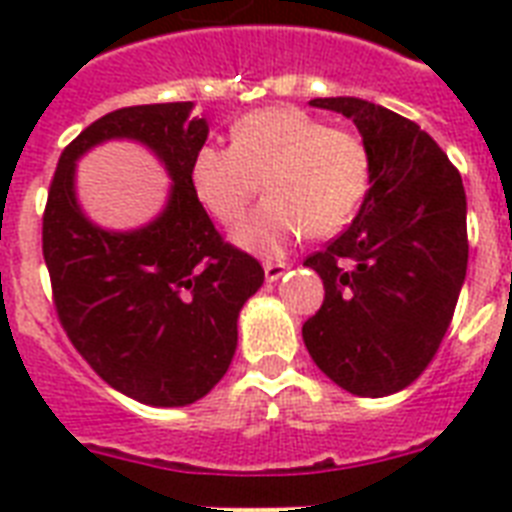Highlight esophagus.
I'll list each match as a JSON object with an SVG mask.
<instances>
[{
    "instance_id": "obj_1",
    "label": "esophagus",
    "mask_w": 512,
    "mask_h": 512,
    "mask_svg": "<svg viewBox=\"0 0 512 512\" xmlns=\"http://www.w3.org/2000/svg\"><path fill=\"white\" fill-rule=\"evenodd\" d=\"M263 268H265V279H268V281H279L281 276L287 273L289 265L287 263H265Z\"/></svg>"
}]
</instances>
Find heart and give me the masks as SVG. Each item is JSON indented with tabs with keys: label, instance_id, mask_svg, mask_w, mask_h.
Returning <instances> with one entry per match:
<instances>
[{
	"label": "heart",
	"instance_id": "1",
	"mask_svg": "<svg viewBox=\"0 0 512 512\" xmlns=\"http://www.w3.org/2000/svg\"><path fill=\"white\" fill-rule=\"evenodd\" d=\"M196 196L220 223H236L260 180L268 199L233 231L255 255H279L305 233L327 239L348 223L369 185V154L353 132L297 108H265L231 127V148L204 146L191 162Z\"/></svg>",
	"mask_w": 512,
	"mask_h": 512
}]
</instances>
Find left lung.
Listing matches in <instances>:
<instances>
[{"label": "left lung", "mask_w": 512, "mask_h": 512, "mask_svg": "<svg viewBox=\"0 0 512 512\" xmlns=\"http://www.w3.org/2000/svg\"><path fill=\"white\" fill-rule=\"evenodd\" d=\"M356 124L369 191L353 223L305 260L324 305L305 348L353 396L404 390L433 361L468 271V201L460 172L417 124L361 98H313Z\"/></svg>", "instance_id": "1"}]
</instances>
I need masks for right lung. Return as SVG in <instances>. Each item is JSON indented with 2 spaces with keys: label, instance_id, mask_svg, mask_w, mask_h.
Instances as JSON below:
<instances>
[{
  "label": "right lung",
  "instance_id": "add662e5",
  "mask_svg": "<svg viewBox=\"0 0 512 512\" xmlns=\"http://www.w3.org/2000/svg\"><path fill=\"white\" fill-rule=\"evenodd\" d=\"M209 124L193 103L111 111L60 154L42 225L58 319L87 364L148 406H188L223 380L239 342V313L263 287L255 257L220 239L201 207L191 162ZM108 139H132L171 177L154 221L114 232L75 196V162Z\"/></svg>",
  "mask_w": 512,
  "mask_h": 512
}]
</instances>
